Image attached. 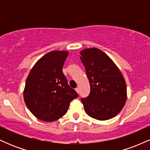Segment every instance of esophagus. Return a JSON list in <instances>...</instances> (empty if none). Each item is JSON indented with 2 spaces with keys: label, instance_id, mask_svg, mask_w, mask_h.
I'll use <instances>...</instances> for the list:
<instances>
[{
  "label": "esophagus",
  "instance_id": "1",
  "mask_svg": "<svg viewBox=\"0 0 150 150\" xmlns=\"http://www.w3.org/2000/svg\"><path fill=\"white\" fill-rule=\"evenodd\" d=\"M75 91H76V92L77 93V94H79V88L75 89Z\"/></svg>",
  "mask_w": 150,
  "mask_h": 150
}]
</instances>
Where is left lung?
Here are the masks:
<instances>
[{"label": "left lung", "mask_w": 150, "mask_h": 150, "mask_svg": "<svg viewBox=\"0 0 150 150\" xmlns=\"http://www.w3.org/2000/svg\"><path fill=\"white\" fill-rule=\"evenodd\" d=\"M80 54L90 85L88 97L81 99L86 113L99 120L111 119L120 113L127 99L124 77L100 49H85Z\"/></svg>", "instance_id": "1"}]
</instances>
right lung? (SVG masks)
Here are the masks:
<instances>
[{"mask_svg":"<svg viewBox=\"0 0 150 150\" xmlns=\"http://www.w3.org/2000/svg\"><path fill=\"white\" fill-rule=\"evenodd\" d=\"M68 56L66 51H53L37 61L29 73L23 97L26 106L36 118L52 122L66 113L77 92L70 87L63 73Z\"/></svg>","mask_w":150,"mask_h":150,"instance_id":"right-lung-1","label":"right lung"}]
</instances>
